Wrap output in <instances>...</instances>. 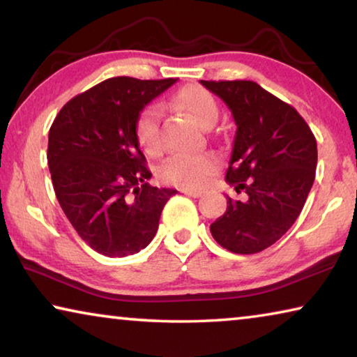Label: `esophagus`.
<instances>
[{"mask_svg":"<svg viewBox=\"0 0 357 357\" xmlns=\"http://www.w3.org/2000/svg\"><path fill=\"white\" fill-rule=\"evenodd\" d=\"M183 192L185 193V195H189L192 198H200L203 195V192H200V190H189V189H185Z\"/></svg>","mask_w":357,"mask_h":357,"instance_id":"esophagus-1","label":"esophagus"}]
</instances>
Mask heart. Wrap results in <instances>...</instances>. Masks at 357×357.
<instances>
[{
	"instance_id": "heart-1",
	"label": "heart",
	"mask_w": 357,
	"mask_h": 357,
	"mask_svg": "<svg viewBox=\"0 0 357 357\" xmlns=\"http://www.w3.org/2000/svg\"><path fill=\"white\" fill-rule=\"evenodd\" d=\"M178 104L206 128L219 118V105L213 94L202 86H185L176 96ZM135 137L140 146L149 154L160 149L159 110L148 107L138 114L135 123ZM217 170V160L209 154H178L167 159L159 167V178L168 184L183 189H202Z\"/></svg>"
}]
</instances>
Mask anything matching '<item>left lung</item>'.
Masks as SVG:
<instances>
[{
    "instance_id": "1",
    "label": "left lung",
    "mask_w": 357,
    "mask_h": 357,
    "mask_svg": "<svg viewBox=\"0 0 357 357\" xmlns=\"http://www.w3.org/2000/svg\"><path fill=\"white\" fill-rule=\"evenodd\" d=\"M225 102L236 123L227 183L247 198L233 202L211 234L241 255L277 243L301 214L315 181L317 140L291 105L249 80L200 82Z\"/></svg>"
}]
</instances>
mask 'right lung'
<instances>
[{
    "mask_svg": "<svg viewBox=\"0 0 357 357\" xmlns=\"http://www.w3.org/2000/svg\"><path fill=\"white\" fill-rule=\"evenodd\" d=\"M176 83L113 77L75 96L53 121L47 160L56 198L84 243L105 257L144 249L174 189L148 184L151 172L135 123L151 100Z\"/></svg>",
    "mask_w": 357,
    "mask_h": 357,
    "instance_id": "obj_1",
    "label": "right lung"
}]
</instances>
